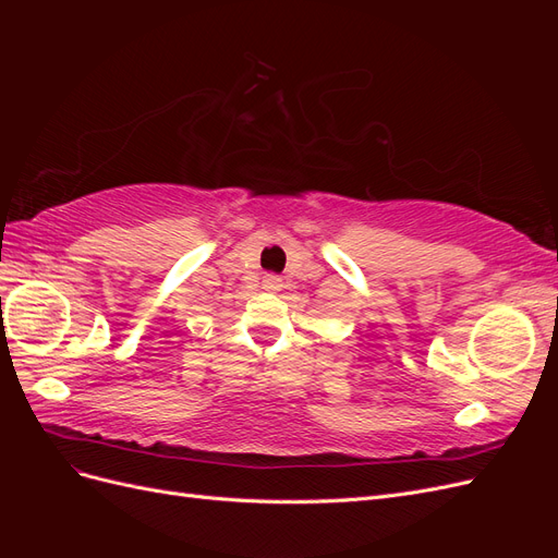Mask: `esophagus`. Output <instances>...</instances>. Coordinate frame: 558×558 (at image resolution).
Here are the masks:
<instances>
[{
  "mask_svg": "<svg viewBox=\"0 0 558 558\" xmlns=\"http://www.w3.org/2000/svg\"><path fill=\"white\" fill-rule=\"evenodd\" d=\"M263 289L269 293H277L281 289V279L277 275H265L263 277Z\"/></svg>",
  "mask_w": 558,
  "mask_h": 558,
  "instance_id": "34e87169",
  "label": "esophagus"
}]
</instances>
